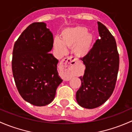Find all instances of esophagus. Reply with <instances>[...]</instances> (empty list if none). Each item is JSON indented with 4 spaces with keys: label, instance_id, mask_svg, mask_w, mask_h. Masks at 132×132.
I'll return each mask as SVG.
<instances>
[{
    "label": "esophagus",
    "instance_id": "34e87169",
    "mask_svg": "<svg viewBox=\"0 0 132 132\" xmlns=\"http://www.w3.org/2000/svg\"><path fill=\"white\" fill-rule=\"evenodd\" d=\"M76 63V59L74 57H67L62 60L60 62V67L62 69V71L64 74V80L65 81H69L70 79V76L68 74L69 72L71 69L72 67L75 65Z\"/></svg>",
    "mask_w": 132,
    "mask_h": 132
}]
</instances>
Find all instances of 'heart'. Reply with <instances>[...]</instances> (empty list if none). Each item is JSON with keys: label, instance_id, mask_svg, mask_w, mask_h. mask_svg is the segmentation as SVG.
Returning <instances> with one entry per match:
<instances>
[{"label": "heart", "instance_id": "obj_1", "mask_svg": "<svg viewBox=\"0 0 132 132\" xmlns=\"http://www.w3.org/2000/svg\"><path fill=\"white\" fill-rule=\"evenodd\" d=\"M93 40V35L88 32L86 27L77 26L63 29L61 32V39L58 37L54 39V46L63 54L67 51L66 46L73 47L74 55L81 58L89 53Z\"/></svg>", "mask_w": 132, "mask_h": 132}]
</instances>
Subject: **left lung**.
<instances>
[{"mask_svg":"<svg viewBox=\"0 0 132 132\" xmlns=\"http://www.w3.org/2000/svg\"><path fill=\"white\" fill-rule=\"evenodd\" d=\"M97 23L100 37L81 58L86 69L79 77L81 86L76 93L77 102L86 109L96 108L108 100L114 89L119 70L116 40L105 25Z\"/></svg>","mask_w":132,"mask_h":132,"instance_id":"1","label":"left lung"}]
</instances>
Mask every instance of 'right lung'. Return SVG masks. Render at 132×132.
<instances>
[{
	"label": "right lung",
	"instance_id": "1",
	"mask_svg": "<svg viewBox=\"0 0 132 132\" xmlns=\"http://www.w3.org/2000/svg\"><path fill=\"white\" fill-rule=\"evenodd\" d=\"M53 36L44 22L30 24L13 47L12 70L21 97L36 106H44L55 98L63 80L58 76V60L50 51Z\"/></svg>",
	"mask_w": 132,
	"mask_h": 132
}]
</instances>
